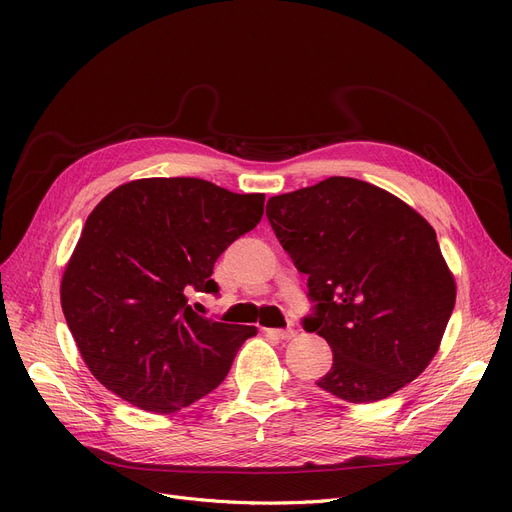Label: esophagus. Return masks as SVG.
I'll use <instances>...</instances> for the list:
<instances>
[{
  "label": "esophagus",
  "mask_w": 512,
  "mask_h": 512,
  "mask_svg": "<svg viewBox=\"0 0 512 512\" xmlns=\"http://www.w3.org/2000/svg\"><path fill=\"white\" fill-rule=\"evenodd\" d=\"M265 332L276 336V338H280V340H290V338L297 336V332H294L292 328H286V330H265Z\"/></svg>",
  "instance_id": "obj_1"
}]
</instances>
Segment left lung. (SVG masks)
I'll use <instances>...</instances> for the list:
<instances>
[{"mask_svg": "<svg viewBox=\"0 0 512 512\" xmlns=\"http://www.w3.org/2000/svg\"><path fill=\"white\" fill-rule=\"evenodd\" d=\"M265 215L307 274L315 305L303 328L334 353L317 386L363 405L413 382L456 301L436 230L384 188L344 176L272 197Z\"/></svg>", "mask_w": 512, "mask_h": 512, "instance_id": "1", "label": "left lung"}]
</instances>
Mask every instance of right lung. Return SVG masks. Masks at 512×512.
<instances>
[{
  "mask_svg": "<svg viewBox=\"0 0 512 512\" xmlns=\"http://www.w3.org/2000/svg\"><path fill=\"white\" fill-rule=\"evenodd\" d=\"M265 195L201 178H141L99 201L62 278V309L95 378L151 413L218 388L255 326L207 319L188 292L218 294L213 263L253 230Z\"/></svg>",
  "mask_w": 512,
  "mask_h": 512,
  "instance_id": "1",
  "label": "right lung"
}]
</instances>
